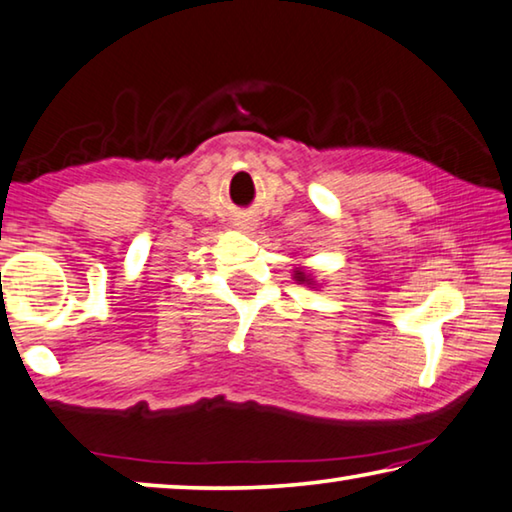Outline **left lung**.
Wrapping results in <instances>:
<instances>
[{"mask_svg": "<svg viewBox=\"0 0 512 512\" xmlns=\"http://www.w3.org/2000/svg\"><path fill=\"white\" fill-rule=\"evenodd\" d=\"M295 281H300V283H306V286H316V283H313V277L309 272L304 270V267H295Z\"/></svg>", "mask_w": 512, "mask_h": 512, "instance_id": "8db88e82", "label": "left lung"}]
</instances>
